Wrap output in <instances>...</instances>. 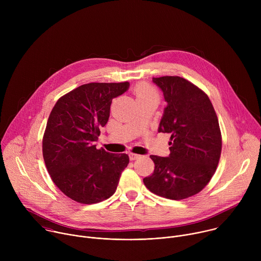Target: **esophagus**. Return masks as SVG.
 Instances as JSON below:
<instances>
[{
  "label": "esophagus",
  "mask_w": 261,
  "mask_h": 261,
  "mask_svg": "<svg viewBox=\"0 0 261 261\" xmlns=\"http://www.w3.org/2000/svg\"><path fill=\"white\" fill-rule=\"evenodd\" d=\"M139 157H140V156L137 155V154H133V153H130V154H129V158H130V160H132V161H133V160H136V159L139 158Z\"/></svg>",
  "instance_id": "esophagus-1"
}]
</instances>
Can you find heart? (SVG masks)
<instances>
[{
	"mask_svg": "<svg viewBox=\"0 0 261 261\" xmlns=\"http://www.w3.org/2000/svg\"><path fill=\"white\" fill-rule=\"evenodd\" d=\"M134 94L138 101H145V100L159 101V94L156 91V89L145 83L138 84L134 88Z\"/></svg>",
	"mask_w": 261,
	"mask_h": 261,
	"instance_id": "obj_1",
	"label": "heart"
}]
</instances>
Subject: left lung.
<instances>
[{
    "label": "left lung",
    "mask_w": 261,
    "mask_h": 261,
    "mask_svg": "<svg viewBox=\"0 0 261 261\" xmlns=\"http://www.w3.org/2000/svg\"><path fill=\"white\" fill-rule=\"evenodd\" d=\"M167 106L159 132L169 133V157L151 155L155 169L143 178L152 193L180 200L199 193L213 177L222 150L214 106L198 87L179 76L153 77Z\"/></svg>",
    "instance_id": "8db88e82"
}]
</instances>
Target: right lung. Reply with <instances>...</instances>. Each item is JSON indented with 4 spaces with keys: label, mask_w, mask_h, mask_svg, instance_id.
<instances>
[{
    "label": "right lung",
    "mask_w": 261,
    "mask_h": 261,
    "mask_svg": "<svg viewBox=\"0 0 261 261\" xmlns=\"http://www.w3.org/2000/svg\"><path fill=\"white\" fill-rule=\"evenodd\" d=\"M128 88V82L83 85L62 96L51 110L43 158L53 181L74 201L101 202L117 190L129 156L98 150L94 143L108 121L111 101Z\"/></svg>",
    "instance_id": "obj_1"
}]
</instances>
